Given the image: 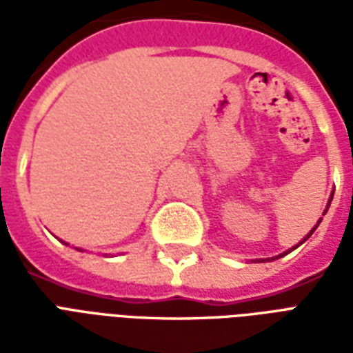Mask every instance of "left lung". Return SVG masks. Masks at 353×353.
I'll return each instance as SVG.
<instances>
[{"mask_svg": "<svg viewBox=\"0 0 353 353\" xmlns=\"http://www.w3.org/2000/svg\"><path fill=\"white\" fill-rule=\"evenodd\" d=\"M331 200H333V196H331ZM331 200H329V204H331ZM329 204H327V210H329ZM327 210H325V212H323V215L327 214ZM319 223H321V219H319V221H318V225H319ZM318 225H316V227H314V229L310 230V234H312V232H314V230L318 229ZM310 234H308V236H306V238H310ZM306 238H304V240H306ZM295 248H296V245H295ZM295 248H293V250H295ZM293 250H289V252H293ZM283 255H285V253H283ZM278 257H281V255H278Z\"/></svg>", "mask_w": 353, "mask_h": 353, "instance_id": "obj_1", "label": "left lung"}]
</instances>
